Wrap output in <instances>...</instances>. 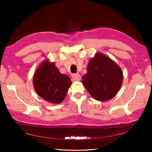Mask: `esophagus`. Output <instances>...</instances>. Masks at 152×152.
Segmentation results:
<instances>
[{
	"label": "esophagus",
	"instance_id": "1",
	"mask_svg": "<svg viewBox=\"0 0 152 152\" xmlns=\"http://www.w3.org/2000/svg\"><path fill=\"white\" fill-rule=\"evenodd\" d=\"M72 80L73 81H80L81 79V76L78 74H72Z\"/></svg>",
	"mask_w": 152,
	"mask_h": 152
}]
</instances>
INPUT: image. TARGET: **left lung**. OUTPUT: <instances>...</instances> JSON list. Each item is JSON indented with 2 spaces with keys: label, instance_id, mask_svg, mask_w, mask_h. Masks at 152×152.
Returning a JSON list of instances; mask_svg holds the SVG:
<instances>
[{
  "label": "left lung",
  "instance_id": "8db88e82",
  "mask_svg": "<svg viewBox=\"0 0 152 152\" xmlns=\"http://www.w3.org/2000/svg\"><path fill=\"white\" fill-rule=\"evenodd\" d=\"M124 74L114 61L102 53H96L89 61L87 73L82 77V83L93 98L107 101L120 89Z\"/></svg>",
  "mask_w": 152,
  "mask_h": 152
}]
</instances>
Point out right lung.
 <instances>
[{
  "label": "right lung",
  "instance_id": "obj_1",
  "mask_svg": "<svg viewBox=\"0 0 152 152\" xmlns=\"http://www.w3.org/2000/svg\"><path fill=\"white\" fill-rule=\"evenodd\" d=\"M33 86L42 99L52 104H59L66 97L72 82L66 74H61L54 62L46 59L35 71Z\"/></svg>",
  "mask_w": 152,
  "mask_h": 152
}]
</instances>
